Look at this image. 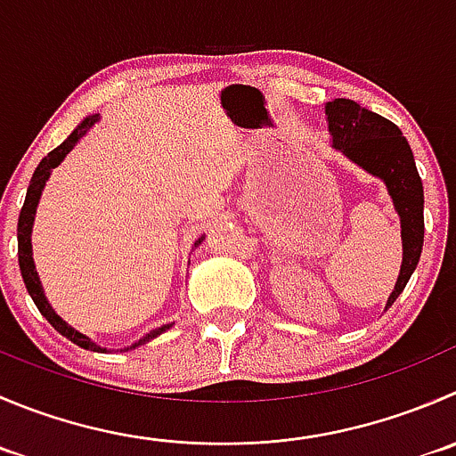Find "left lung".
I'll return each mask as SVG.
<instances>
[{
  "label": "left lung",
  "mask_w": 456,
  "mask_h": 456,
  "mask_svg": "<svg viewBox=\"0 0 456 456\" xmlns=\"http://www.w3.org/2000/svg\"><path fill=\"white\" fill-rule=\"evenodd\" d=\"M325 116L331 147L381 180L399 214L403 260L395 289L386 303L387 309L408 285L423 249V183L414 165L412 149L395 122L356 104L354 100L338 97L327 102Z\"/></svg>",
  "instance_id": "obj_1"
}]
</instances>
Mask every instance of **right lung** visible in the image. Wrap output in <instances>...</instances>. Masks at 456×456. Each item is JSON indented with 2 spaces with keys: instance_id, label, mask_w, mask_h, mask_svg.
I'll use <instances>...</instances> for the list:
<instances>
[{
  "instance_id": "add662e5",
  "label": "right lung",
  "mask_w": 456,
  "mask_h": 456,
  "mask_svg": "<svg viewBox=\"0 0 456 456\" xmlns=\"http://www.w3.org/2000/svg\"><path fill=\"white\" fill-rule=\"evenodd\" d=\"M97 120H100V116H97V113H95V116L84 118V120L79 122V125L75 126L73 131H70L69 138H66L64 142L60 144V147L53 149V151L48 153V156L44 158L42 162H39L37 169H35L33 178H30V184H28V191H26L24 207H21V211H20V220H17V256H20V272H21V278H24L26 289H28L30 298H33V303L37 305V309L42 312V316L46 318V321L51 322V325L55 327V330L60 331L61 336H66L69 340H73L75 346L84 347V350H91V352H106V347H100L97 343H93V340L88 338L86 334H82V331H77L75 327H70L69 322H66L64 318H61L60 314H57L55 309L51 307L46 294H44V287H42V281H39L37 269H35L33 242H30L39 198H42V191H44V187H46L48 178H51L53 169H55V167H60L61 162H64V158L69 156L70 151H73L75 144H77L79 140H82L84 135H86L88 131L93 129V125H95ZM202 240H205V236L198 238V240L193 242V247L200 245ZM171 327H174V322H167V325L156 327V330H151L149 334H144L140 340H135V343H131V346L122 347L120 352L135 350V347L144 346V343H149V340H153V338H158L160 334H165V331L171 330Z\"/></svg>"
}]
</instances>
